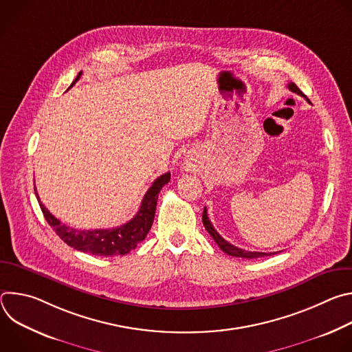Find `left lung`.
<instances>
[{"label": "left lung", "mask_w": 352, "mask_h": 352, "mask_svg": "<svg viewBox=\"0 0 352 352\" xmlns=\"http://www.w3.org/2000/svg\"><path fill=\"white\" fill-rule=\"evenodd\" d=\"M288 89H289L291 91H294V93H296V94H299V96H302V97L307 98V96L299 90V87H298L294 82H289V83H288ZM307 100H308V98H307ZM308 102H309V100H308ZM202 220H204V226H205V228L208 230V232L210 234V236L216 241V243L220 246V249L223 250V252H226V254L230 255V256L245 258V259H255V258H265V256H270V255H274V254H276V252H273V254H272V252H270V254H266V252H250V250L241 249V248L234 246L232 243L227 242V241L214 230L213 224L210 223V220H209V217H208V210H206V208H205V210H204Z\"/></svg>", "instance_id": "1"}]
</instances>
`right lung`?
Segmentation results:
<instances>
[{
	"label": "right lung",
	"instance_id": "1",
	"mask_svg": "<svg viewBox=\"0 0 352 352\" xmlns=\"http://www.w3.org/2000/svg\"><path fill=\"white\" fill-rule=\"evenodd\" d=\"M80 75L82 72L78 74L76 79L72 82L69 87H72L78 82ZM170 177L171 174L166 173L152 184V186L147 189V192L143 196L138 213L131 221L109 230L107 228L106 230L103 228L102 230H78V228L65 226L64 223H61L58 219H56L52 213H50L45 209V206L40 202L36 186H34V193L37 196L40 209L47 223L53 227L56 234L67 245L80 250V252L91 254L96 256H120V255L122 256L131 252L132 249H135L138 243L146 238L150 228H152L159 192L166 184H168Z\"/></svg>",
	"mask_w": 352,
	"mask_h": 352
}]
</instances>
